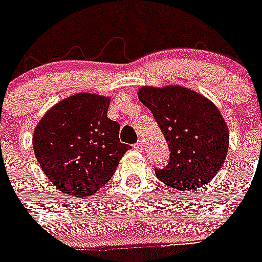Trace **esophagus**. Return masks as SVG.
<instances>
[{"label":"esophagus","instance_id":"34e87169","mask_svg":"<svg viewBox=\"0 0 262 262\" xmlns=\"http://www.w3.org/2000/svg\"><path fill=\"white\" fill-rule=\"evenodd\" d=\"M133 147H134V150H137V151H142L143 150V142L142 141H138V142H137Z\"/></svg>","mask_w":262,"mask_h":262}]
</instances>
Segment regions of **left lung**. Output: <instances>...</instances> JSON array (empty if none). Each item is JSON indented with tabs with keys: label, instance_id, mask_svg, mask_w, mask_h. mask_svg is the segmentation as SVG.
I'll return each mask as SVG.
<instances>
[{
	"label": "left lung",
	"instance_id": "left-lung-1",
	"mask_svg": "<svg viewBox=\"0 0 262 262\" xmlns=\"http://www.w3.org/2000/svg\"><path fill=\"white\" fill-rule=\"evenodd\" d=\"M169 146V163L156 177L180 191L199 189L219 173L229 150V129L208 98L180 85L138 90Z\"/></svg>",
	"mask_w": 262,
	"mask_h": 262
}]
</instances>
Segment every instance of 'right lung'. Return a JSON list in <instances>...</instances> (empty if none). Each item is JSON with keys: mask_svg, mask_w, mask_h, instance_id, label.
I'll list each match as a JSON object with an SVG mask.
<instances>
[{"mask_svg": "<svg viewBox=\"0 0 262 262\" xmlns=\"http://www.w3.org/2000/svg\"><path fill=\"white\" fill-rule=\"evenodd\" d=\"M111 98L79 93L54 104L36 125L32 143L53 186L86 198L111 180L130 146L119 139L120 125L107 117Z\"/></svg>", "mask_w": 262, "mask_h": 262, "instance_id": "right-lung-1", "label": "right lung"}]
</instances>
